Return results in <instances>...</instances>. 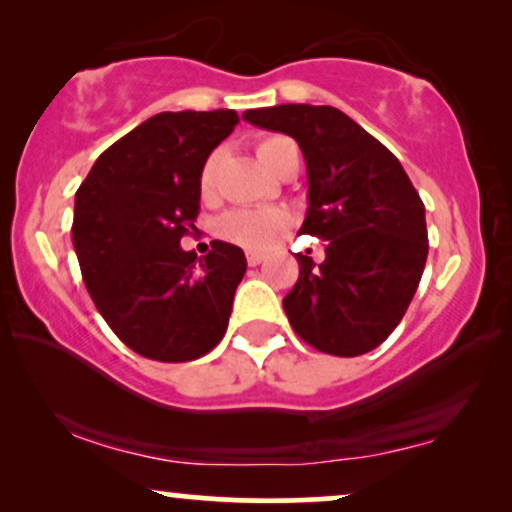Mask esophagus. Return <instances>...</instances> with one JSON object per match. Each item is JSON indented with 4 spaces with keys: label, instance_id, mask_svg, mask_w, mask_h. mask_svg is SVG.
Wrapping results in <instances>:
<instances>
[{
    "label": "esophagus",
    "instance_id": "1",
    "mask_svg": "<svg viewBox=\"0 0 512 512\" xmlns=\"http://www.w3.org/2000/svg\"><path fill=\"white\" fill-rule=\"evenodd\" d=\"M263 261V254H258V251H247V263L254 268V265H258Z\"/></svg>",
    "mask_w": 512,
    "mask_h": 512
}]
</instances>
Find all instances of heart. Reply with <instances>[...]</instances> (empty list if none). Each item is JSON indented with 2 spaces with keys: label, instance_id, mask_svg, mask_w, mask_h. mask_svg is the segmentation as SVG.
<instances>
[{
  "label": "heart",
  "instance_id": "heart-1",
  "mask_svg": "<svg viewBox=\"0 0 512 512\" xmlns=\"http://www.w3.org/2000/svg\"><path fill=\"white\" fill-rule=\"evenodd\" d=\"M289 151L298 149L289 137L282 135H268L256 142V156L272 174L277 172V167L282 165V160ZM216 165H219V153H212V156L205 160V165H202V195H212ZM286 226H289V214H286L284 209H235V212H228L219 221V233L223 240L240 244L244 249H265L277 240L279 233H284Z\"/></svg>",
  "mask_w": 512,
  "mask_h": 512
}]
</instances>
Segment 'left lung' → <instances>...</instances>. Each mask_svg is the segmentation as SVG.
Wrapping results in <instances>:
<instances>
[{
	"instance_id": "1",
	"label": "left lung",
	"mask_w": 512,
	"mask_h": 512,
	"mask_svg": "<svg viewBox=\"0 0 512 512\" xmlns=\"http://www.w3.org/2000/svg\"><path fill=\"white\" fill-rule=\"evenodd\" d=\"M244 121L284 132L307 165V216L300 233L326 240L324 263L298 254V282L284 298L293 331L333 356H361L401 324L429 237L424 202L387 146L335 107L279 104Z\"/></svg>"
}]
</instances>
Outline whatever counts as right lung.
Instances as JSON below:
<instances>
[{"label": "right lung", "mask_w": 512, "mask_h": 512, "mask_svg": "<svg viewBox=\"0 0 512 512\" xmlns=\"http://www.w3.org/2000/svg\"><path fill=\"white\" fill-rule=\"evenodd\" d=\"M237 123L233 109L151 116L111 144L76 191L83 282L111 331L146 359H200L228 328L244 251L214 240L198 258L179 242L195 230L202 165Z\"/></svg>", "instance_id": "add662e5"}]
</instances>
